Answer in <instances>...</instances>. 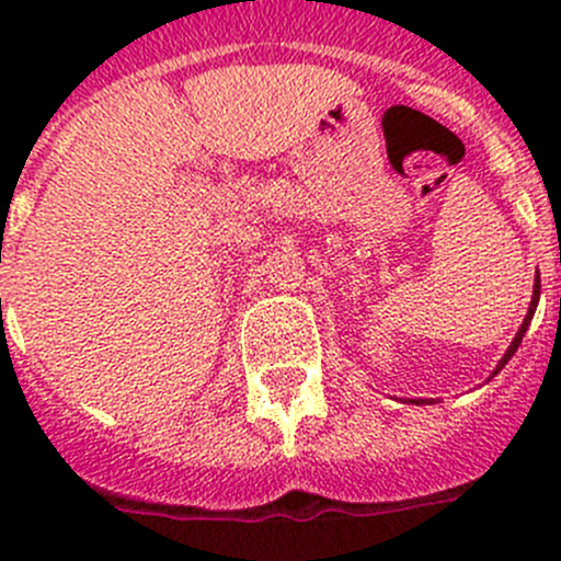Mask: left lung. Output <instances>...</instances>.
I'll return each mask as SVG.
<instances>
[{
	"mask_svg": "<svg viewBox=\"0 0 561 561\" xmlns=\"http://www.w3.org/2000/svg\"><path fill=\"white\" fill-rule=\"evenodd\" d=\"M537 298H540V279H537V282H535V296H531V304H529V312H526V317H524V325H522V328H518L516 339H513V344H511V347H507L505 358H502V360H500V366H496V371H500V369H502V366H505V364H507V360H511V358H513V355H516L518 344H522V339H524L526 328H529V322H531V314H535V309H537ZM496 371H494V375H496ZM412 401H415V404H421V401H423V399H412Z\"/></svg>",
	"mask_w": 561,
	"mask_h": 561,
	"instance_id": "left-lung-1",
	"label": "left lung"
}]
</instances>
